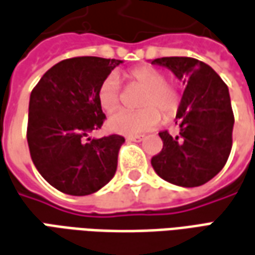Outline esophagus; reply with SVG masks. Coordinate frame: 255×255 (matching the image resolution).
Returning a JSON list of instances; mask_svg holds the SVG:
<instances>
[{"mask_svg": "<svg viewBox=\"0 0 255 255\" xmlns=\"http://www.w3.org/2000/svg\"><path fill=\"white\" fill-rule=\"evenodd\" d=\"M145 139L143 135H135V136H128L127 141H132V142H141Z\"/></svg>", "mask_w": 255, "mask_h": 255, "instance_id": "34e87169", "label": "esophagus"}]
</instances>
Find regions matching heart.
<instances>
[{
    "instance_id": "obj_1",
    "label": "heart",
    "mask_w": 255,
    "mask_h": 255,
    "mask_svg": "<svg viewBox=\"0 0 255 255\" xmlns=\"http://www.w3.org/2000/svg\"><path fill=\"white\" fill-rule=\"evenodd\" d=\"M129 82L141 86L143 93L138 102L139 109L136 112L119 110L107 120V128L112 132L123 135H138L148 132L162 123V114L166 119L174 117L181 105V92L171 82L164 81L163 71L150 67L139 65L127 74ZM99 106L106 113L117 109L120 103V82L114 74H110L99 84L96 92Z\"/></svg>"
}]
</instances>
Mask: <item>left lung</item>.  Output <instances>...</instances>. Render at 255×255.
I'll return each instance as SVG.
<instances>
[{
    "instance_id": "left-lung-1",
    "label": "left lung",
    "mask_w": 255,
    "mask_h": 255,
    "mask_svg": "<svg viewBox=\"0 0 255 255\" xmlns=\"http://www.w3.org/2000/svg\"><path fill=\"white\" fill-rule=\"evenodd\" d=\"M152 64L186 84L176 114L178 134L160 131V153L150 163L157 176L180 187H198L222 170L232 149L235 116L229 89L208 64L191 57H162Z\"/></svg>"
}]
</instances>
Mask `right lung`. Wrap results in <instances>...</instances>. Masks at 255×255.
Instances as JSON below:
<instances>
[{
  "instance_id": "add662e5",
  "label": "right lung",
  "mask_w": 255,
  "mask_h": 255,
  "mask_svg": "<svg viewBox=\"0 0 255 255\" xmlns=\"http://www.w3.org/2000/svg\"><path fill=\"white\" fill-rule=\"evenodd\" d=\"M121 60L75 57L55 64L29 100L27 145L48 184L69 195H89L116 174L121 135L89 138L106 116L96 99L99 84Z\"/></svg>"
}]
</instances>
